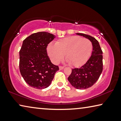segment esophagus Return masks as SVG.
I'll list each match as a JSON object with an SVG mask.
<instances>
[{
	"label": "esophagus",
	"instance_id": "obj_1",
	"mask_svg": "<svg viewBox=\"0 0 121 121\" xmlns=\"http://www.w3.org/2000/svg\"><path fill=\"white\" fill-rule=\"evenodd\" d=\"M64 68V67H62V66H59V69L60 70H62Z\"/></svg>",
	"mask_w": 121,
	"mask_h": 121
}]
</instances>
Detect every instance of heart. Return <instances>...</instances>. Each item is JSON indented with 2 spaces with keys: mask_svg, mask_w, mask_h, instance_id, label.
<instances>
[{
  "mask_svg": "<svg viewBox=\"0 0 121 121\" xmlns=\"http://www.w3.org/2000/svg\"><path fill=\"white\" fill-rule=\"evenodd\" d=\"M92 50L91 42L78 36L64 38L55 44L50 43L47 48L48 55L54 64H58L65 54L67 62L74 67L85 64L91 56Z\"/></svg>",
  "mask_w": 121,
  "mask_h": 121,
  "instance_id": "b5f03b06",
  "label": "heart"
}]
</instances>
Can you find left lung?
<instances>
[{"mask_svg": "<svg viewBox=\"0 0 121 121\" xmlns=\"http://www.w3.org/2000/svg\"><path fill=\"white\" fill-rule=\"evenodd\" d=\"M89 39L93 45L91 56L79 68L72 69L68 80L73 87L78 89H85L91 87L97 81L103 70L102 51L97 40L91 36L76 33Z\"/></svg>", "mask_w": 121, "mask_h": 121, "instance_id": "8db88e82", "label": "left lung"}]
</instances>
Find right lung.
Here are the masks:
<instances>
[{
	"instance_id": "right-lung-1",
	"label": "right lung",
	"mask_w": 121,
	"mask_h": 121,
	"mask_svg": "<svg viewBox=\"0 0 121 121\" xmlns=\"http://www.w3.org/2000/svg\"><path fill=\"white\" fill-rule=\"evenodd\" d=\"M55 38L46 32L33 33L23 41L19 52V69L30 87L45 89L51 85L59 67L53 65L47 53L48 44Z\"/></svg>"
}]
</instances>
